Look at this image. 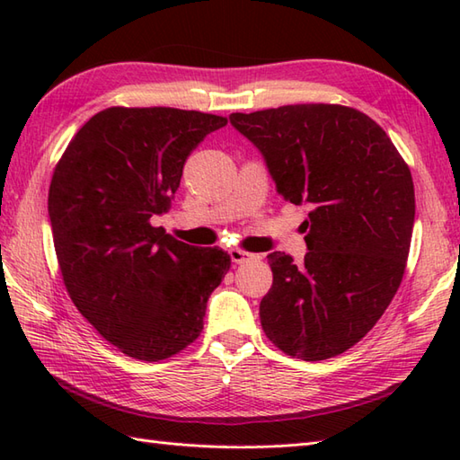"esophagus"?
Wrapping results in <instances>:
<instances>
[{
    "mask_svg": "<svg viewBox=\"0 0 460 460\" xmlns=\"http://www.w3.org/2000/svg\"><path fill=\"white\" fill-rule=\"evenodd\" d=\"M229 257H231L233 262H235V265H243V262H249L252 259H257V255H251V252L241 251V249H231Z\"/></svg>",
    "mask_w": 460,
    "mask_h": 460,
    "instance_id": "esophagus-1",
    "label": "esophagus"
}]
</instances>
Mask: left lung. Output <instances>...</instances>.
<instances>
[{"label":"left lung","instance_id":"8db88e82","mask_svg":"<svg viewBox=\"0 0 460 460\" xmlns=\"http://www.w3.org/2000/svg\"><path fill=\"white\" fill-rule=\"evenodd\" d=\"M231 126L255 146L279 195L310 205L308 252L267 257L272 287L261 324L285 354L334 358L364 338L402 285L415 221L411 172L364 112L338 104H290Z\"/></svg>","mask_w":460,"mask_h":460}]
</instances>
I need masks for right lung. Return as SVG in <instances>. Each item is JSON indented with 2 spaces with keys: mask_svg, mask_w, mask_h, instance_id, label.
Wrapping results in <instances>:
<instances>
[{
  "mask_svg": "<svg viewBox=\"0 0 460 460\" xmlns=\"http://www.w3.org/2000/svg\"><path fill=\"white\" fill-rule=\"evenodd\" d=\"M225 124L195 111L114 106L94 114L57 164L49 221L65 287L126 356L158 361L190 346L231 267L225 251L152 225L170 209L188 155Z\"/></svg>",
  "mask_w": 460,
  "mask_h": 460,
  "instance_id": "obj_1",
  "label": "right lung"
}]
</instances>
